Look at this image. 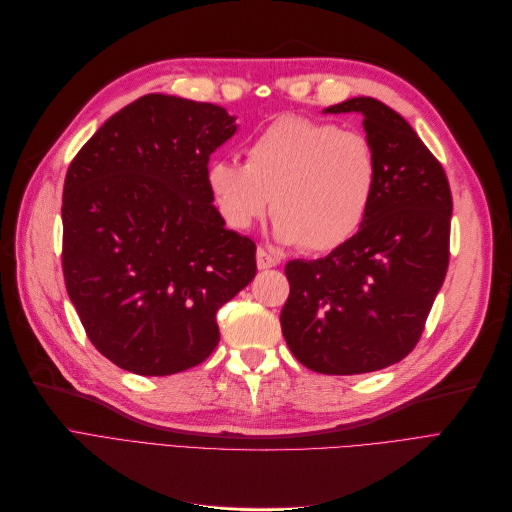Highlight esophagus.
<instances>
[{
    "mask_svg": "<svg viewBox=\"0 0 512 512\" xmlns=\"http://www.w3.org/2000/svg\"><path fill=\"white\" fill-rule=\"evenodd\" d=\"M281 260L275 256V254H271V252H266L264 248H258L256 250V264H258V269L260 271H264V269H273V266H277Z\"/></svg>",
    "mask_w": 512,
    "mask_h": 512,
    "instance_id": "1",
    "label": "esophagus"
}]
</instances>
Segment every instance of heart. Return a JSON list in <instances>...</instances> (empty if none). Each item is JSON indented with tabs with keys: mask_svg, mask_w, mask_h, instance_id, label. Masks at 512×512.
I'll return each mask as SVG.
<instances>
[{
	"mask_svg": "<svg viewBox=\"0 0 512 512\" xmlns=\"http://www.w3.org/2000/svg\"><path fill=\"white\" fill-rule=\"evenodd\" d=\"M377 179L367 137L296 114L266 125L250 141L246 164L216 158L206 168L214 206L231 229H250L271 206L275 239L310 252H331L358 233Z\"/></svg>",
	"mask_w": 512,
	"mask_h": 512,
	"instance_id": "obj_1",
	"label": "heart"
}]
</instances>
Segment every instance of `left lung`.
<instances>
[{"instance_id":"obj_1","label":"left lung","mask_w":512,"mask_h":512,"mask_svg":"<svg viewBox=\"0 0 512 512\" xmlns=\"http://www.w3.org/2000/svg\"><path fill=\"white\" fill-rule=\"evenodd\" d=\"M356 112L377 156V191L358 233L319 260L285 266V342L304 367L360 375L417 346L448 271L452 193L442 164L406 120L375 97L323 114Z\"/></svg>"}]
</instances>
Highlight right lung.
<instances>
[{
	"mask_svg": "<svg viewBox=\"0 0 512 512\" xmlns=\"http://www.w3.org/2000/svg\"><path fill=\"white\" fill-rule=\"evenodd\" d=\"M235 133L221 106L148 93L68 166L66 291L120 369L162 377L204 362L221 339L216 310L256 277V243L225 229L206 185L210 154Z\"/></svg>",
	"mask_w": 512,
	"mask_h": 512,
	"instance_id": "add662e5",
	"label": "right lung"
}]
</instances>
